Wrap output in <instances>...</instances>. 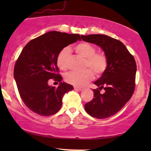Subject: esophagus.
Returning a JSON list of instances; mask_svg holds the SVG:
<instances>
[{
  "label": "esophagus",
  "instance_id": "esophagus-1",
  "mask_svg": "<svg viewBox=\"0 0 151 151\" xmlns=\"http://www.w3.org/2000/svg\"><path fill=\"white\" fill-rule=\"evenodd\" d=\"M74 89L76 91H82L83 88L81 87H78V86H74Z\"/></svg>",
  "mask_w": 151,
  "mask_h": 151
}]
</instances>
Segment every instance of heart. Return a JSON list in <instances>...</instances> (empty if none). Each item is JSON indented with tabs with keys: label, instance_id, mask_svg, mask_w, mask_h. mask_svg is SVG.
Returning <instances> with one entry per match:
<instances>
[{
	"label": "heart",
	"instance_id": "obj_1",
	"mask_svg": "<svg viewBox=\"0 0 151 151\" xmlns=\"http://www.w3.org/2000/svg\"><path fill=\"white\" fill-rule=\"evenodd\" d=\"M76 52L85 59L84 69L82 72L70 71L65 76V80L68 83L76 86H82L91 80L93 73L100 75L104 72L108 65L107 58L104 53L96 52V47L88 42H81L74 47ZM71 50L69 47H65L60 51L57 57V65L62 70L68 68V62Z\"/></svg>",
	"mask_w": 151,
	"mask_h": 151
}]
</instances>
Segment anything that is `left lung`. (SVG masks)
Returning <instances> with one entry per match:
<instances>
[{
    "label": "left lung",
    "mask_w": 151,
    "mask_h": 151,
    "mask_svg": "<svg viewBox=\"0 0 151 151\" xmlns=\"http://www.w3.org/2000/svg\"><path fill=\"white\" fill-rule=\"evenodd\" d=\"M81 38L101 47L107 58L106 70L94 82L99 87L93 90V98L84 105L91 116L107 118L120 111L133 96L137 71L135 60L121 41L111 37L91 34L82 35ZM102 88L104 94L100 93Z\"/></svg>",
    "instance_id": "1"
}]
</instances>
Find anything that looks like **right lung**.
<instances>
[{"mask_svg":"<svg viewBox=\"0 0 151 151\" xmlns=\"http://www.w3.org/2000/svg\"><path fill=\"white\" fill-rule=\"evenodd\" d=\"M81 40L79 34L49 32L33 39L22 49L14 66V76L24 104L42 116L56 113L62 106L64 95L73 86L62 82L58 74L57 57L65 47ZM59 82L57 88L49 86L48 80Z\"/></svg>","mask_w":151,"mask_h":151,"instance_id":"right-lung-1","label":"right lung"}]
</instances>
